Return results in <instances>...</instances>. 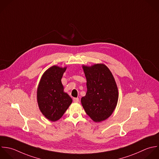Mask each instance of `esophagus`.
I'll list each match as a JSON object with an SVG mask.
<instances>
[{
    "label": "esophagus",
    "mask_w": 159,
    "mask_h": 159,
    "mask_svg": "<svg viewBox=\"0 0 159 159\" xmlns=\"http://www.w3.org/2000/svg\"><path fill=\"white\" fill-rule=\"evenodd\" d=\"M73 101H74V102L78 103V102H79V98H74Z\"/></svg>",
    "instance_id": "esophagus-1"
}]
</instances>
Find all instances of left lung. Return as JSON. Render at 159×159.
Segmentation results:
<instances>
[{"label": "left lung", "mask_w": 159, "mask_h": 159, "mask_svg": "<svg viewBox=\"0 0 159 159\" xmlns=\"http://www.w3.org/2000/svg\"><path fill=\"white\" fill-rule=\"evenodd\" d=\"M87 91L81 103L86 113L95 122L108 118L114 111L118 100V89L115 78L104 64L90 66L83 65Z\"/></svg>", "instance_id": "obj_1"}]
</instances>
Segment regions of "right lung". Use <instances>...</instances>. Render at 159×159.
<instances>
[{"label": "right lung", "mask_w": 159, "mask_h": 159, "mask_svg": "<svg viewBox=\"0 0 159 159\" xmlns=\"http://www.w3.org/2000/svg\"><path fill=\"white\" fill-rule=\"evenodd\" d=\"M67 67L52 66L42 75L37 89V102L42 114L49 121L59 120L72 102L64 92L61 79Z\"/></svg>", "instance_id": "right-lung-1"}]
</instances>
